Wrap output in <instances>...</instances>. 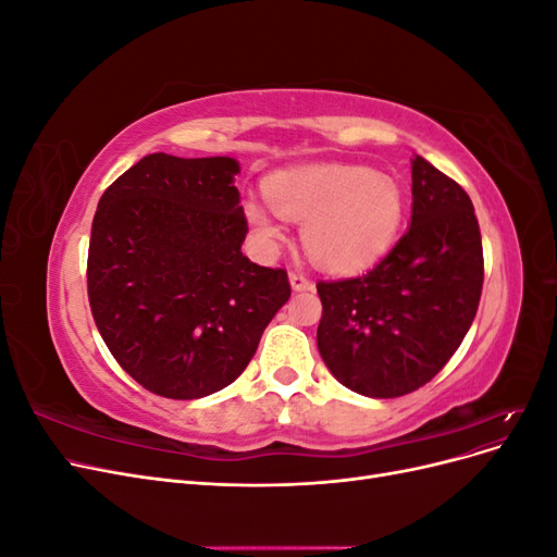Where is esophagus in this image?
<instances>
[{"instance_id":"esophagus-1","label":"esophagus","mask_w":557,"mask_h":557,"mask_svg":"<svg viewBox=\"0 0 557 557\" xmlns=\"http://www.w3.org/2000/svg\"><path fill=\"white\" fill-rule=\"evenodd\" d=\"M290 285H293V290L295 293H305V290H311L313 288V283L309 281V276L305 274V272H290Z\"/></svg>"}]
</instances>
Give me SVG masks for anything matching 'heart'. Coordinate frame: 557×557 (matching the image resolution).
Here are the masks:
<instances>
[{
    "instance_id": "1",
    "label": "heart",
    "mask_w": 557,
    "mask_h": 557,
    "mask_svg": "<svg viewBox=\"0 0 557 557\" xmlns=\"http://www.w3.org/2000/svg\"><path fill=\"white\" fill-rule=\"evenodd\" d=\"M264 193L276 211L305 223L301 239L309 256L332 272H360L393 246L404 199L385 174L358 164H315L278 172ZM246 218L264 246L285 239V230L264 201L248 199Z\"/></svg>"
}]
</instances>
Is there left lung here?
<instances>
[{"mask_svg":"<svg viewBox=\"0 0 557 557\" xmlns=\"http://www.w3.org/2000/svg\"><path fill=\"white\" fill-rule=\"evenodd\" d=\"M411 227L367 274L318 281V350L364 397H401L442 372L474 323L481 230L469 195L428 160L411 162Z\"/></svg>","mask_w":557,"mask_h":557,"instance_id":"left-lung-1","label":"left lung"}]
</instances>
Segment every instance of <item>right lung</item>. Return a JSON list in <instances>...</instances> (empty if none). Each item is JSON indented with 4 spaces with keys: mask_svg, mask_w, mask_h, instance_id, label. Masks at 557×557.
<instances>
[{
    "mask_svg": "<svg viewBox=\"0 0 557 557\" xmlns=\"http://www.w3.org/2000/svg\"><path fill=\"white\" fill-rule=\"evenodd\" d=\"M232 158L153 153L99 199L88 248L95 325L146 391L199 399L256 356L290 299L285 269L250 262Z\"/></svg>",
    "mask_w": 557,
    "mask_h": 557,
    "instance_id": "add662e5",
    "label": "right lung"
}]
</instances>
